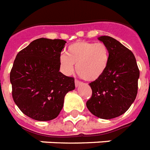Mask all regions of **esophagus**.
<instances>
[{
  "label": "esophagus",
  "mask_w": 150,
  "mask_h": 150,
  "mask_svg": "<svg viewBox=\"0 0 150 150\" xmlns=\"http://www.w3.org/2000/svg\"><path fill=\"white\" fill-rule=\"evenodd\" d=\"M75 87H79V86H80V85L82 84V82H79V80L75 79Z\"/></svg>",
  "instance_id": "1"
}]
</instances>
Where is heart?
Returning <instances> with one entry per match:
<instances>
[{
	"mask_svg": "<svg viewBox=\"0 0 150 150\" xmlns=\"http://www.w3.org/2000/svg\"><path fill=\"white\" fill-rule=\"evenodd\" d=\"M110 51L106 44L80 40L71 44L67 54L60 56V64L64 74L70 75L74 64L79 75L87 81L99 79L107 70Z\"/></svg>",
	"mask_w": 150,
	"mask_h": 150,
	"instance_id": "1",
	"label": "heart"
}]
</instances>
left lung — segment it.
Masks as SVG:
<instances>
[{
  "instance_id": "1",
  "label": "left lung",
  "mask_w": 150,
  "mask_h": 150,
  "mask_svg": "<svg viewBox=\"0 0 150 150\" xmlns=\"http://www.w3.org/2000/svg\"><path fill=\"white\" fill-rule=\"evenodd\" d=\"M98 40L109 49V64L103 75L89 83L93 94L86 107L93 115L107 120L125 114L135 101L139 70L132 52L119 41L107 36Z\"/></svg>"
}]
</instances>
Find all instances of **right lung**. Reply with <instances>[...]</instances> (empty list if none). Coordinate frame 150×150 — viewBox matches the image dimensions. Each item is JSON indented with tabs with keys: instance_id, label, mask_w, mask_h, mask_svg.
<instances>
[{
	"instance_id": "right-lung-1",
	"label": "right lung",
	"mask_w": 150,
	"mask_h": 150,
	"mask_svg": "<svg viewBox=\"0 0 150 150\" xmlns=\"http://www.w3.org/2000/svg\"><path fill=\"white\" fill-rule=\"evenodd\" d=\"M66 41L40 38L15 57L10 73L12 97L20 110L40 121L56 118L64 96L75 89V79L60 71V56Z\"/></svg>"
}]
</instances>
